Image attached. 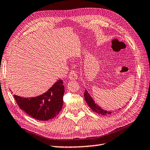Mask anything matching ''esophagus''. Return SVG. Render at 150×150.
<instances>
[{"instance_id": "34e87169", "label": "esophagus", "mask_w": 150, "mask_h": 150, "mask_svg": "<svg viewBox=\"0 0 150 150\" xmlns=\"http://www.w3.org/2000/svg\"><path fill=\"white\" fill-rule=\"evenodd\" d=\"M68 78L70 80L75 81L76 79H78V75L74 71H71V72L69 73V74L68 75Z\"/></svg>"}]
</instances>
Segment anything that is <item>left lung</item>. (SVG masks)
<instances>
[{
	"mask_svg": "<svg viewBox=\"0 0 150 150\" xmlns=\"http://www.w3.org/2000/svg\"><path fill=\"white\" fill-rule=\"evenodd\" d=\"M84 99L86 100L87 104L88 105V106L90 107L91 109L94 111L95 112L98 113L99 114H102V115H107V114H110L112 112L110 110H104L101 108L99 106L98 104H96L94 100H93V98L90 96L89 93L86 90H85V92L84 93Z\"/></svg>",
	"mask_w": 150,
	"mask_h": 150,
	"instance_id": "left-lung-1",
	"label": "left lung"
}]
</instances>
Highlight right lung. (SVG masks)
<instances>
[{
	"label": "right lung",
	"instance_id": "obj_1",
	"mask_svg": "<svg viewBox=\"0 0 150 150\" xmlns=\"http://www.w3.org/2000/svg\"><path fill=\"white\" fill-rule=\"evenodd\" d=\"M64 86L59 79L43 94L34 98L13 97L21 109L38 120L47 121L54 118L62 109Z\"/></svg>",
	"mask_w": 150,
	"mask_h": 150
}]
</instances>
